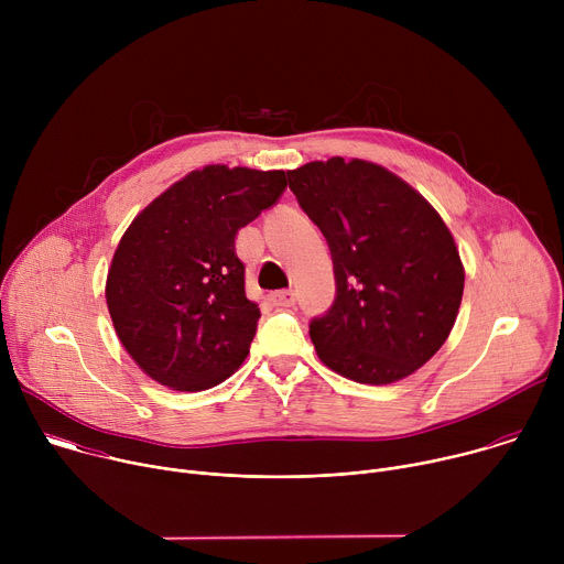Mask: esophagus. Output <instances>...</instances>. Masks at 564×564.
Here are the masks:
<instances>
[{
    "label": "esophagus",
    "instance_id": "obj_1",
    "mask_svg": "<svg viewBox=\"0 0 564 564\" xmlns=\"http://www.w3.org/2000/svg\"><path fill=\"white\" fill-rule=\"evenodd\" d=\"M270 299H272V303L279 305V307H292L294 301H296V294H294L292 290H279V292H274Z\"/></svg>",
    "mask_w": 564,
    "mask_h": 564
}]
</instances>
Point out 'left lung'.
<instances>
[{"label": "left lung", "mask_w": 564, "mask_h": 564, "mask_svg": "<svg viewBox=\"0 0 564 564\" xmlns=\"http://www.w3.org/2000/svg\"><path fill=\"white\" fill-rule=\"evenodd\" d=\"M290 189L326 236L337 294L310 321L318 359L383 386L422 368L448 339L464 268L442 216L409 183L366 160H314Z\"/></svg>", "instance_id": "8db88e82"}]
</instances>
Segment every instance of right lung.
I'll return each instance as SVG.
<instances>
[{
	"mask_svg": "<svg viewBox=\"0 0 564 564\" xmlns=\"http://www.w3.org/2000/svg\"><path fill=\"white\" fill-rule=\"evenodd\" d=\"M285 187V172L207 165L133 218L109 268L107 305L118 339L151 379L196 392L246 361L261 310L246 296L234 238Z\"/></svg>",
	"mask_w": 564,
	"mask_h": 564,
	"instance_id": "obj_1",
	"label": "right lung"
}]
</instances>
